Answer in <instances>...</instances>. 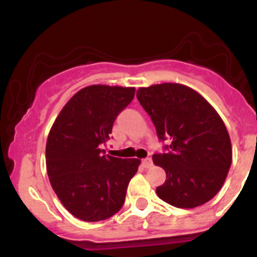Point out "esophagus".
<instances>
[{
	"mask_svg": "<svg viewBox=\"0 0 257 257\" xmlns=\"http://www.w3.org/2000/svg\"><path fill=\"white\" fill-rule=\"evenodd\" d=\"M143 166L145 168H151L152 167V159L151 158L143 159Z\"/></svg>",
	"mask_w": 257,
	"mask_h": 257,
	"instance_id": "esophagus-1",
	"label": "esophagus"
}]
</instances>
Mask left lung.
Listing matches in <instances>:
<instances>
[{"mask_svg":"<svg viewBox=\"0 0 257 257\" xmlns=\"http://www.w3.org/2000/svg\"><path fill=\"white\" fill-rule=\"evenodd\" d=\"M137 98L159 140L170 141L169 151L152 157L167 174L157 196L184 209L209 202L222 187L232 163L231 139L219 113L198 91L179 83L139 88Z\"/></svg>","mask_w":257,"mask_h":257,"instance_id":"obj_1","label":"left lung"}]
</instances>
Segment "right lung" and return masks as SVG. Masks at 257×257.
Wrapping results in <instances>:
<instances>
[{"label": "right lung", "mask_w": 257, "mask_h": 257, "mask_svg": "<svg viewBox=\"0 0 257 257\" xmlns=\"http://www.w3.org/2000/svg\"><path fill=\"white\" fill-rule=\"evenodd\" d=\"M135 88L93 84L78 90L53 123L46 145L49 181L66 210L85 222L118 213L140 161L102 155L114 119Z\"/></svg>", "instance_id": "add662e5"}]
</instances>
